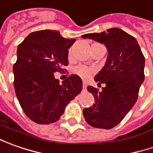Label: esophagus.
<instances>
[{
    "instance_id": "1",
    "label": "esophagus",
    "mask_w": 153,
    "mask_h": 153,
    "mask_svg": "<svg viewBox=\"0 0 153 153\" xmlns=\"http://www.w3.org/2000/svg\"><path fill=\"white\" fill-rule=\"evenodd\" d=\"M82 88H83V89H86V88H87V83H86L85 82L82 83Z\"/></svg>"
}]
</instances>
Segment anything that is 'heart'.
<instances>
[{"label":"heart","mask_w":153,"mask_h":153,"mask_svg":"<svg viewBox=\"0 0 153 153\" xmlns=\"http://www.w3.org/2000/svg\"><path fill=\"white\" fill-rule=\"evenodd\" d=\"M71 55V51H69V57ZM74 73L79 76L81 78L84 80H88L91 77V76L94 74V70L91 68H88L85 65H77L73 69Z\"/></svg>","instance_id":"1"}]
</instances>
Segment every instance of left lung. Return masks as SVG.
Segmentation results:
<instances>
[{"label": "left lung", "mask_w": 153, "mask_h": 153, "mask_svg": "<svg viewBox=\"0 0 153 153\" xmlns=\"http://www.w3.org/2000/svg\"><path fill=\"white\" fill-rule=\"evenodd\" d=\"M82 36L103 43L108 50L104 67L94 77L95 82L105 87L99 91L88 86L95 103L82 113L92 127L110 129L124 118L138 99L145 79V57L136 39L119 28Z\"/></svg>", "instance_id": "1"}]
</instances>
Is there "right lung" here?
Returning <instances> with one entry per match:
<instances>
[{
  "mask_svg": "<svg viewBox=\"0 0 153 153\" xmlns=\"http://www.w3.org/2000/svg\"><path fill=\"white\" fill-rule=\"evenodd\" d=\"M75 42L57 30H44L30 33L18 47L13 65L15 93L24 112L36 123L59 120L82 89L77 75L69 76L62 84L54 78V72L68 65V49Z\"/></svg>",
  "mask_w": 153,
  "mask_h": 153,
  "instance_id": "right-lung-1",
  "label": "right lung"
}]
</instances>
